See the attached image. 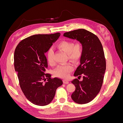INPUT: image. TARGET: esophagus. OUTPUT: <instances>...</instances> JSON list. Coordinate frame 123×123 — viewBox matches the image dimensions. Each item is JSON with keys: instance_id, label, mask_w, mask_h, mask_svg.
Listing matches in <instances>:
<instances>
[{"instance_id": "1", "label": "esophagus", "mask_w": 123, "mask_h": 123, "mask_svg": "<svg viewBox=\"0 0 123 123\" xmlns=\"http://www.w3.org/2000/svg\"><path fill=\"white\" fill-rule=\"evenodd\" d=\"M63 83H64V84H69V81L68 80H63Z\"/></svg>"}]
</instances>
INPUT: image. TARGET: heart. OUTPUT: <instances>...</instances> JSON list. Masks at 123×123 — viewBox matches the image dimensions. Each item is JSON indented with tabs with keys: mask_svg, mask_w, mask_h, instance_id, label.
I'll return each mask as SVG.
<instances>
[{
	"mask_svg": "<svg viewBox=\"0 0 123 123\" xmlns=\"http://www.w3.org/2000/svg\"><path fill=\"white\" fill-rule=\"evenodd\" d=\"M58 49L63 51L67 54L68 57L73 62L77 61L81 54V46L80 43H74L70 41L64 40L58 43L57 45ZM53 50L50 48L47 52V60L50 64H52L53 61ZM73 70V66L71 64H67L64 65H59L53 71L54 75L61 78H67L70 72Z\"/></svg>",
	"mask_w": 123,
	"mask_h": 123,
	"instance_id": "heart-1",
	"label": "heart"
}]
</instances>
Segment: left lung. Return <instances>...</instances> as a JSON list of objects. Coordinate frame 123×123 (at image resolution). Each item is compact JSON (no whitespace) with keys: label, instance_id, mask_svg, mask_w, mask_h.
Returning <instances> with one entry per match:
<instances>
[{"label":"left lung","instance_id":"left-lung-1","mask_svg":"<svg viewBox=\"0 0 123 123\" xmlns=\"http://www.w3.org/2000/svg\"><path fill=\"white\" fill-rule=\"evenodd\" d=\"M63 36L76 39L82 45L80 65L74 76L81 75L83 80L71 81L76 88L71 98L77 104L88 103L98 95L103 82L106 65L102 44L95 35L83 29L66 32Z\"/></svg>","mask_w":123,"mask_h":123}]
</instances>
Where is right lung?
Here are the masks:
<instances>
[{
    "instance_id": "add662e5",
    "label": "right lung",
    "mask_w": 123,
    "mask_h": 123,
    "mask_svg": "<svg viewBox=\"0 0 123 123\" xmlns=\"http://www.w3.org/2000/svg\"><path fill=\"white\" fill-rule=\"evenodd\" d=\"M61 34L34 35L18 43L14 52L15 70L21 90L32 103L38 106L50 104L58 87L62 84L61 79H51V74H45L48 67L44 55ZM47 80L45 83L42 80Z\"/></svg>"
}]
</instances>
